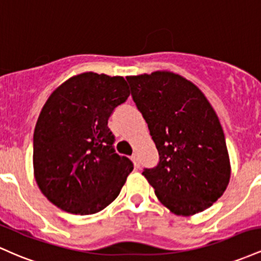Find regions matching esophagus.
Masks as SVG:
<instances>
[{
  "instance_id": "obj_1",
  "label": "esophagus",
  "mask_w": 261,
  "mask_h": 261,
  "mask_svg": "<svg viewBox=\"0 0 261 261\" xmlns=\"http://www.w3.org/2000/svg\"><path fill=\"white\" fill-rule=\"evenodd\" d=\"M132 160H133L134 166H136V168H140V160H139V156H138V155H137L136 153H134L133 155H132Z\"/></svg>"
}]
</instances>
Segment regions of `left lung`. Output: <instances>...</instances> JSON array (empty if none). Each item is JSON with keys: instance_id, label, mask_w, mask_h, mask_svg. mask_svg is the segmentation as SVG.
I'll use <instances>...</instances> for the list:
<instances>
[{"instance_id": "obj_1", "label": "left lung", "mask_w": 261, "mask_h": 261, "mask_svg": "<svg viewBox=\"0 0 261 261\" xmlns=\"http://www.w3.org/2000/svg\"><path fill=\"white\" fill-rule=\"evenodd\" d=\"M159 163L143 175L160 202L178 216L208 208L230 177L229 156L215 110L194 84L172 72L128 76Z\"/></svg>"}]
</instances>
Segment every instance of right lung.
Masks as SVG:
<instances>
[{
  "label": "right lung",
  "instance_id": "right-lung-1",
  "mask_svg": "<svg viewBox=\"0 0 261 261\" xmlns=\"http://www.w3.org/2000/svg\"><path fill=\"white\" fill-rule=\"evenodd\" d=\"M122 76H74L51 93L33 136L34 176L60 210L93 215L116 200L133 163L115 150L108 118L129 96Z\"/></svg>",
  "mask_w": 261,
  "mask_h": 261
}]
</instances>
